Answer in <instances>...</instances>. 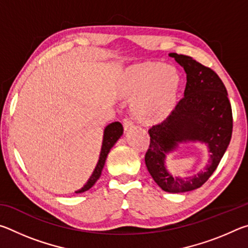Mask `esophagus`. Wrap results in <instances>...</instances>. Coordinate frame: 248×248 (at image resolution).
Wrapping results in <instances>:
<instances>
[{"mask_svg": "<svg viewBox=\"0 0 248 248\" xmlns=\"http://www.w3.org/2000/svg\"><path fill=\"white\" fill-rule=\"evenodd\" d=\"M123 125H124V131H129V130H131L132 128H134L133 123L130 119H128V118H125V119L123 120Z\"/></svg>", "mask_w": 248, "mask_h": 248, "instance_id": "esophagus-1", "label": "esophagus"}]
</instances>
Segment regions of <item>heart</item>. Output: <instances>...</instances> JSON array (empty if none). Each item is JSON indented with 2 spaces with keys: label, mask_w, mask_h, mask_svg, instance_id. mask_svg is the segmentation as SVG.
<instances>
[{
  "label": "heart",
  "mask_w": 248,
  "mask_h": 248,
  "mask_svg": "<svg viewBox=\"0 0 248 248\" xmlns=\"http://www.w3.org/2000/svg\"><path fill=\"white\" fill-rule=\"evenodd\" d=\"M182 79L174 65L144 61L120 73L117 92L132 102V114L139 123L156 125L165 123L178 106Z\"/></svg>",
  "instance_id": "obj_1"
}]
</instances>
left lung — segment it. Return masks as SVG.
I'll return each instance as SVG.
<instances>
[{
  "label": "left lung",
  "mask_w": 248,
  "mask_h": 248,
  "mask_svg": "<svg viewBox=\"0 0 248 248\" xmlns=\"http://www.w3.org/2000/svg\"><path fill=\"white\" fill-rule=\"evenodd\" d=\"M170 57L186 72V89L170 118L149 130L151 141L145 165L163 190L177 194L201 187L217 170L232 137L233 117L228 92L215 71L184 54L170 53ZM186 141L208 145V164L190 178H173L166 170V155Z\"/></svg>",
  "instance_id": "1"
}]
</instances>
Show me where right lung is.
<instances>
[{"label":"right lung","instance_id":"obj_1","mask_svg":"<svg viewBox=\"0 0 248 248\" xmlns=\"http://www.w3.org/2000/svg\"><path fill=\"white\" fill-rule=\"evenodd\" d=\"M123 133H124L123 124L118 123V121H115V123L109 124L107 127L105 128L102 150H100V155H99L97 165H96L93 174L91 175V177L89 178V180H87V183L84 185L81 189L75 191L77 194H81V192L89 190L90 188L93 187L94 184L97 182V179L100 177V175H102V170L104 169L105 162H106V158H107L109 151H110L112 146L115 145V143L118 141L119 138L123 136Z\"/></svg>","mask_w":248,"mask_h":248}]
</instances>
